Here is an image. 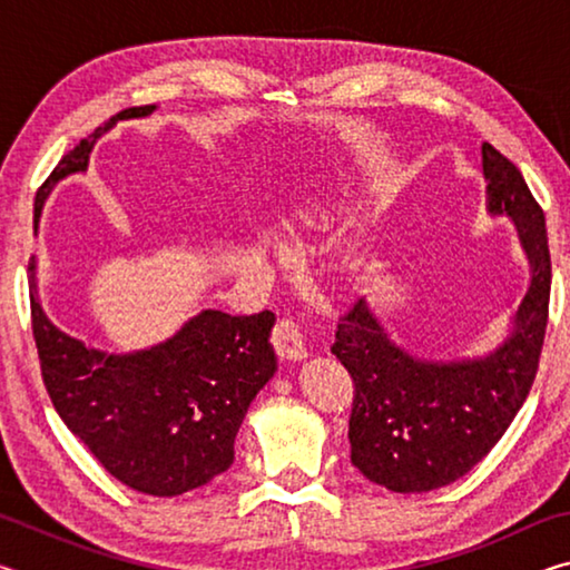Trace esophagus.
Listing matches in <instances>:
<instances>
[{"label": "esophagus", "mask_w": 570, "mask_h": 570, "mask_svg": "<svg viewBox=\"0 0 570 570\" xmlns=\"http://www.w3.org/2000/svg\"><path fill=\"white\" fill-rule=\"evenodd\" d=\"M272 344H274V352L286 362L306 360V346H304V340H302V332H298V326L294 322H288V320L278 322L274 326Z\"/></svg>", "instance_id": "obj_1"}]
</instances>
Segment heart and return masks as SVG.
Returning a JSON list of instances; mask_svg holds the SVG:
<instances>
[{
	"label": "heart",
	"mask_w": 570,
	"mask_h": 570,
	"mask_svg": "<svg viewBox=\"0 0 570 570\" xmlns=\"http://www.w3.org/2000/svg\"><path fill=\"white\" fill-rule=\"evenodd\" d=\"M372 173V163L362 150H340L334 156L324 158L314 170L298 180L292 196L284 206V226L288 228H306L314 226L336 200L350 196V193L362 186L366 176ZM366 268L364 250L356 244L340 246L334 256V272L344 282H356Z\"/></svg>",
	"instance_id": "heart-1"
}]
</instances>
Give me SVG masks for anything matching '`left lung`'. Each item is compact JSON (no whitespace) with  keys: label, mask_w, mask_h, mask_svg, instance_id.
Instances as JSON below:
<instances>
[{"label":"left lung","mask_w":570,"mask_h":570,"mask_svg":"<svg viewBox=\"0 0 570 570\" xmlns=\"http://www.w3.org/2000/svg\"><path fill=\"white\" fill-rule=\"evenodd\" d=\"M482 176L488 214L513 220L530 266L505 340L482 356L424 360L392 340L366 298L336 326L332 354L354 380L352 465L392 493H428L468 475L505 435L538 372L551 298L546 216L490 142Z\"/></svg>","instance_id":"1"}]
</instances>
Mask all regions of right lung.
<instances>
[{
	"label": "right lung",
	"instance_id": "obj_1",
	"mask_svg": "<svg viewBox=\"0 0 570 570\" xmlns=\"http://www.w3.org/2000/svg\"><path fill=\"white\" fill-rule=\"evenodd\" d=\"M153 110L156 105L122 110L67 153L37 193V218L57 183L88 170L100 135ZM27 268L45 387L100 465L122 485L158 498L183 495L226 472L250 402L276 374L268 342L276 316L204 308L166 342L102 352L57 330L40 302L35 256Z\"/></svg>",
	"mask_w": 570,
	"mask_h": 570
}]
</instances>
